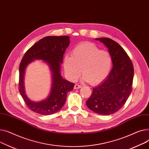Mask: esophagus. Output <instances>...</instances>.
Returning <instances> with one entry per match:
<instances>
[{"label": "esophagus", "mask_w": 149, "mask_h": 149, "mask_svg": "<svg viewBox=\"0 0 149 149\" xmlns=\"http://www.w3.org/2000/svg\"><path fill=\"white\" fill-rule=\"evenodd\" d=\"M82 87L81 85H79V84H75L74 85V89H79V88H81Z\"/></svg>", "instance_id": "1"}]
</instances>
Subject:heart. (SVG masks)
Wrapping results in <instances>:
<instances>
[{"instance_id":"b5f03b06","label":"heart","mask_w":149,"mask_h":149,"mask_svg":"<svg viewBox=\"0 0 149 149\" xmlns=\"http://www.w3.org/2000/svg\"><path fill=\"white\" fill-rule=\"evenodd\" d=\"M64 68L72 81L77 80L81 74L91 85L102 82L109 74L112 65V57L107 50H100L94 44H79L71 52V56L64 58Z\"/></svg>"}]
</instances>
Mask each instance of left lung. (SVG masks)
<instances>
[{
	"instance_id": "obj_1",
	"label": "left lung",
	"mask_w": 149,
	"mask_h": 149,
	"mask_svg": "<svg viewBox=\"0 0 149 149\" xmlns=\"http://www.w3.org/2000/svg\"><path fill=\"white\" fill-rule=\"evenodd\" d=\"M108 49L113 67L102 83L93 88V93L86 102L92 111L108 116L121 108L132 92L134 70L132 61L125 50L115 41L99 38Z\"/></svg>"
}]
</instances>
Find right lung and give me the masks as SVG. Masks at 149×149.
<instances>
[{"label": "right lung", "instance_id": "right-lung-1", "mask_svg": "<svg viewBox=\"0 0 149 149\" xmlns=\"http://www.w3.org/2000/svg\"><path fill=\"white\" fill-rule=\"evenodd\" d=\"M70 44L69 36H48L39 40L24 55L19 67V91L27 107L39 114L48 116L56 113L66 101L67 93L73 90L74 84L61 75L65 51ZM35 59L42 60L48 64L52 72V83L48 98L41 102L30 100L24 91V77L26 67Z\"/></svg>", "mask_w": 149, "mask_h": 149}]
</instances>
